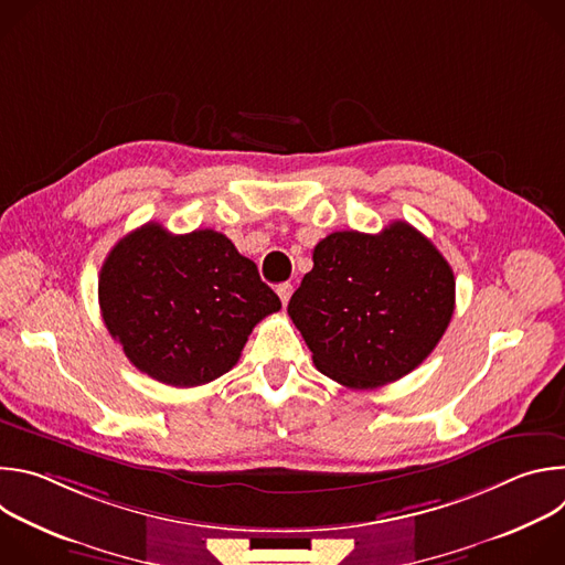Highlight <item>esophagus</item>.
I'll use <instances>...</instances> for the list:
<instances>
[{"label": "esophagus", "mask_w": 565, "mask_h": 565, "mask_svg": "<svg viewBox=\"0 0 565 565\" xmlns=\"http://www.w3.org/2000/svg\"><path fill=\"white\" fill-rule=\"evenodd\" d=\"M277 295H279L281 303L286 306L288 299H290V295H292V286H290V284H279V286H277Z\"/></svg>", "instance_id": "34e87169"}]
</instances>
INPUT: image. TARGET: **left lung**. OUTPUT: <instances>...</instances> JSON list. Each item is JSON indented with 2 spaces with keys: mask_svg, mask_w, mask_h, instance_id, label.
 <instances>
[{
  "mask_svg": "<svg viewBox=\"0 0 565 565\" xmlns=\"http://www.w3.org/2000/svg\"><path fill=\"white\" fill-rule=\"evenodd\" d=\"M454 303L447 259L414 225L393 221L380 234L321 238L288 315L321 373L349 388H377L427 360Z\"/></svg>",
  "mask_w": 565,
  "mask_h": 565,
  "instance_id": "left-lung-1",
  "label": "left lung"
}]
</instances>
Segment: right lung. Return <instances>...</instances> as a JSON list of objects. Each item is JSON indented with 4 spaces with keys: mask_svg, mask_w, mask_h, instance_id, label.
<instances>
[{
    "mask_svg": "<svg viewBox=\"0 0 565 565\" xmlns=\"http://www.w3.org/2000/svg\"><path fill=\"white\" fill-rule=\"evenodd\" d=\"M98 299L129 362L179 388L227 373L253 329L281 308L255 262L238 255L225 234H172L153 221L111 248Z\"/></svg>",
    "mask_w": 565,
    "mask_h": 565,
    "instance_id": "add662e5",
    "label": "right lung"
}]
</instances>
